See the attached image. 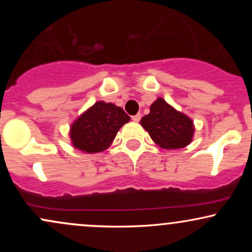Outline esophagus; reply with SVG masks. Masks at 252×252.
Listing matches in <instances>:
<instances>
[{"mask_svg":"<svg viewBox=\"0 0 252 252\" xmlns=\"http://www.w3.org/2000/svg\"><path fill=\"white\" fill-rule=\"evenodd\" d=\"M131 120L134 121V122H140V120H141V114H137V115H135V116H132Z\"/></svg>","mask_w":252,"mask_h":252,"instance_id":"1","label":"esophagus"}]
</instances>
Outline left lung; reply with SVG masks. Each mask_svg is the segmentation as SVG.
<instances>
[{
    "mask_svg": "<svg viewBox=\"0 0 252 252\" xmlns=\"http://www.w3.org/2000/svg\"><path fill=\"white\" fill-rule=\"evenodd\" d=\"M141 126L163 149L185 148L192 142L194 134L193 121L170 106L163 98H158L150 105V112L142 117Z\"/></svg>",
    "mask_w": 252,
    "mask_h": 252,
    "instance_id": "8db88e82",
    "label": "left lung"
}]
</instances>
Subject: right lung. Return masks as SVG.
Returning a JSON list of instances; mask_svg holds the SVG:
<instances>
[{"label": "right lung", "mask_w": 252, "mask_h": 252, "mask_svg": "<svg viewBox=\"0 0 252 252\" xmlns=\"http://www.w3.org/2000/svg\"><path fill=\"white\" fill-rule=\"evenodd\" d=\"M129 121L130 117L120 106L105 102L94 103L71 126L72 144L89 154L103 152L109 148L118 130Z\"/></svg>", "instance_id": "obj_1"}]
</instances>
